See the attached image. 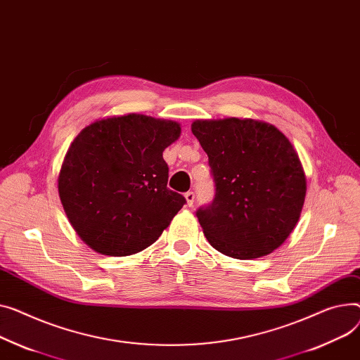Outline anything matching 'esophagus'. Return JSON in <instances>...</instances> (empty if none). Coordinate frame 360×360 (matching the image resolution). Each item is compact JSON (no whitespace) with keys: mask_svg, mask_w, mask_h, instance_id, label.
I'll use <instances>...</instances> for the list:
<instances>
[{"mask_svg":"<svg viewBox=\"0 0 360 360\" xmlns=\"http://www.w3.org/2000/svg\"><path fill=\"white\" fill-rule=\"evenodd\" d=\"M185 200H186V205H188V207H193V205H194L195 194L193 193V191H188V193L185 194Z\"/></svg>","mask_w":360,"mask_h":360,"instance_id":"obj_1","label":"esophagus"}]
</instances>
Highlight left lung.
Wrapping results in <instances>:
<instances>
[{
  "mask_svg": "<svg viewBox=\"0 0 360 360\" xmlns=\"http://www.w3.org/2000/svg\"><path fill=\"white\" fill-rule=\"evenodd\" d=\"M191 130L215 184L212 202L197 210L210 245L242 260L278 249L300 220L307 191L291 141L250 118L197 120Z\"/></svg>",
  "mask_w": 360,
  "mask_h": 360,
  "instance_id": "obj_1",
  "label": "left lung"
}]
</instances>
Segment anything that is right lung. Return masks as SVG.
<instances>
[{"mask_svg":"<svg viewBox=\"0 0 360 360\" xmlns=\"http://www.w3.org/2000/svg\"><path fill=\"white\" fill-rule=\"evenodd\" d=\"M179 134L175 122L129 114L95 122L72 141L58 189L72 227L91 249L134 255L169 226L186 200L166 186L162 153Z\"/></svg>","mask_w":360,"mask_h":360,"instance_id":"1","label":"right lung"}]
</instances>
